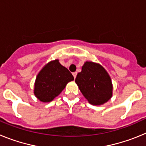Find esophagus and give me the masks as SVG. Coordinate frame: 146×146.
Instances as JSON below:
<instances>
[{"label": "esophagus", "mask_w": 146, "mask_h": 146, "mask_svg": "<svg viewBox=\"0 0 146 146\" xmlns=\"http://www.w3.org/2000/svg\"><path fill=\"white\" fill-rule=\"evenodd\" d=\"M72 74H73V76H74V79H75V78H76V77H77V72H73V73H72Z\"/></svg>", "instance_id": "esophagus-1"}]
</instances>
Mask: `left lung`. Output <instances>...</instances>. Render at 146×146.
Wrapping results in <instances>:
<instances>
[{
  "label": "left lung",
  "mask_w": 146,
  "mask_h": 146,
  "mask_svg": "<svg viewBox=\"0 0 146 146\" xmlns=\"http://www.w3.org/2000/svg\"><path fill=\"white\" fill-rule=\"evenodd\" d=\"M75 82L89 103L100 105L112 96L113 85L106 70L98 64L87 61L77 74Z\"/></svg>",
  "instance_id": "obj_1"
}]
</instances>
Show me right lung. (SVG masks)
<instances>
[{"mask_svg":"<svg viewBox=\"0 0 146 146\" xmlns=\"http://www.w3.org/2000/svg\"><path fill=\"white\" fill-rule=\"evenodd\" d=\"M73 80L72 73L58 60H53L45 66L37 75L34 94L41 102H49L58 96L67 83Z\"/></svg>","mask_w":146,"mask_h":146,"instance_id":"1","label":"right lung"}]
</instances>
